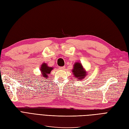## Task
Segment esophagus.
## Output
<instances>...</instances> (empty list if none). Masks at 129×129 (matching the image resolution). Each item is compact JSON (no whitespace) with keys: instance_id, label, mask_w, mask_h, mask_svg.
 <instances>
[{"instance_id":"1","label":"esophagus","mask_w":129,"mask_h":129,"mask_svg":"<svg viewBox=\"0 0 129 129\" xmlns=\"http://www.w3.org/2000/svg\"><path fill=\"white\" fill-rule=\"evenodd\" d=\"M65 68L64 66H63V67H59V69H61V70H63Z\"/></svg>"}]
</instances>
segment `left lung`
I'll return each mask as SVG.
<instances>
[{
    "instance_id": "1",
    "label": "left lung",
    "mask_w": 129,
    "mask_h": 129,
    "mask_svg": "<svg viewBox=\"0 0 129 129\" xmlns=\"http://www.w3.org/2000/svg\"><path fill=\"white\" fill-rule=\"evenodd\" d=\"M73 75L77 80H81L83 79L87 75V73L82 65L80 62H76L74 64V68L72 70Z\"/></svg>"
}]
</instances>
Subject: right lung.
<instances>
[{
  "label": "right lung",
  "instance_id": "obj_1",
  "mask_svg": "<svg viewBox=\"0 0 129 129\" xmlns=\"http://www.w3.org/2000/svg\"><path fill=\"white\" fill-rule=\"evenodd\" d=\"M53 69V67H48L47 64H46L45 63H42L40 68V71L42 75V77H45V79L48 78V75H49V74L50 73Z\"/></svg>",
  "mask_w": 129,
  "mask_h": 129
}]
</instances>
